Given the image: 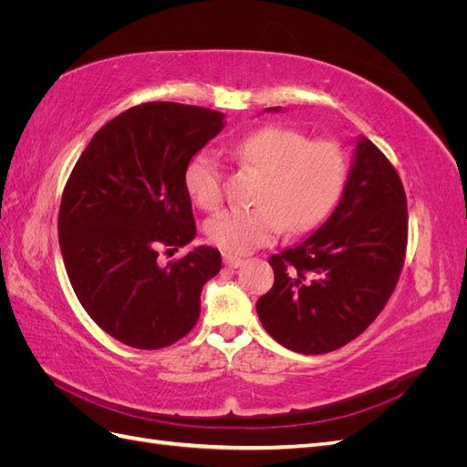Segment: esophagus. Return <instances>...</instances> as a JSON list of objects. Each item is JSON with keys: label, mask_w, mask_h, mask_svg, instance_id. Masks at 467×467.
<instances>
[{"label": "esophagus", "mask_w": 467, "mask_h": 467, "mask_svg": "<svg viewBox=\"0 0 467 467\" xmlns=\"http://www.w3.org/2000/svg\"><path fill=\"white\" fill-rule=\"evenodd\" d=\"M223 263L228 265L230 268H237V266L244 265V259L237 257V255H228V253H223Z\"/></svg>", "instance_id": "esophagus-1"}]
</instances>
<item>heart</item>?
<instances>
[{
	"label": "heart",
	"instance_id": "heart-1",
	"mask_svg": "<svg viewBox=\"0 0 467 467\" xmlns=\"http://www.w3.org/2000/svg\"><path fill=\"white\" fill-rule=\"evenodd\" d=\"M234 158L263 175L255 208H228L206 223L212 244L228 255H245L273 244L286 230L306 232L317 225L337 202L345 185L347 160L331 140L309 138L285 126H266L230 148ZM185 185L202 210L222 202V165L199 153L187 165Z\"/></svg>",
	"mask_w": 467,
	"mask_h": 467
}]
</instances>
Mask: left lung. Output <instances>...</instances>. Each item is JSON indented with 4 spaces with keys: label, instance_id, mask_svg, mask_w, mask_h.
Returning <instances> with one entry per match:
<instances>
[{
    "label": "left lung",
    "instance_id": "obj_1",
    "mask_svg": "<svg viewBox=\"0 0 467 467\" xmlns=\"http://www.w3.org/2000/svg\"><path fill=\"white\" fill-rule=\"evenodd\" d=\"M405 247L401 179L386 155L358 136L331 216L302 244L268 259L275 285L257 300L263 327L302 355L341 348L384 309L398 285Z\"/></svg>",
    "mask_w": 467,
    "mask_h": 467
}]
</instances>
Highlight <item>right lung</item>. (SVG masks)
I'll return each instance as SVG.
<instances>
[{
    "instance_id": "1",
    "label": "right lung",
    "mask_w": 467,
    "mask_h": 467,
    "mask_svg": "<svg viewBox=\"0 0 467 467\" xmlns=\"http://www.w3.org/2000/svg\"><path fill=\"white\" fill-rule=\"evenodd\" d=\"M223 112L146 103L97 130L62 194L58 234L66 273L89 317L134 348H163L201 316V292L222 268L208 245L160 265V249L196 235L185 171L223 129Z\"/></svg>"
}]
</instances>
